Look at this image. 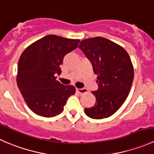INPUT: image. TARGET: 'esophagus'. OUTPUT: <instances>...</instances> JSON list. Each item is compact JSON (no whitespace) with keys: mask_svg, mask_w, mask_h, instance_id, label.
<instances>
[{"mask_svg":"<svg viewBox=\"0 0 154 154\" xmlns=\"http://www.w3.org/2000/svg\"><path fill=\"white\" fill-rule=\"evenodd\" d=\"M76 91H77V94H79L80 95H82V94L86 93L88 91H87L86 88H76Z\"/></svg>","mask_w":154,"mask_h":154,"instance_id":"1","label":"esophagus"}]
</instances>
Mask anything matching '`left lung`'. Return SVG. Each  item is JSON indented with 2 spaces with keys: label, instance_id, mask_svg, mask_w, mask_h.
Wrapping results in <instances>:
<instances>
[{
  "label": "left lung",
  "instance_id": "1",
  "mask_svg": "<svg viewBox=\"0 0 154 154\" xmlns=\"http://www.w3.org/2000/svg\"><path fill=\"white\" fill-rule=\"evenodd\" d=\"M79 48L91 62L98 83V90L91 91L95 104L85 109V113L91 119H106L128 96L134 77L133 63L125 48L103 37L82 40Z\"/></svg>",
  "mask_w": 154,
  "mask_h": 154
}]
</instances>
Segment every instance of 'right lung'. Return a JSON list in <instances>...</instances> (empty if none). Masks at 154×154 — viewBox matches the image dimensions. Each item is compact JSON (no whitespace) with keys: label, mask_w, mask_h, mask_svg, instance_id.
I'll use <instances>...</instances> for the list:
<instances>
[{"label":"right lung","mask_w":154,"mask_h":154,"mask_svg":"<svg viewBox=\"0 0 154 154\" xmlns=\"http://www.w3.org/2000/svg\"><path fill=\"white\" fill-rule=\"evenodd\" d=\"M80 39L48 35L26 48L18 63L17 85L28 107L36 115L54 117L63 112L75 87L57 80L65 56L76 49Z\"/></svg>","instance_id":"obj_1"}]
</instances>
